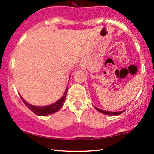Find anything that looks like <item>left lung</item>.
I'll list each match as a JSON object with an SVG mask.
<instances>
[{"instance_id": "1", "label": "left lung", "mask_w": 154, "mask_h": 154, "mask_svg": "<svg viewBox=\"0 0 154 154\" xmlns=\"http://www.w3.org/2000/svg\"><path fill=\"white\" fill-rule=\"evenodd\" d=\"M94 108H95L96 110L100 112L103 113V114H105V115H108V116H118V115L122 114V113H123L124 112H125V110H123V111H120V112H109V111H106V110L100 109L97 108V107L96 106H94Z\"/></svg>"}]
</instances>
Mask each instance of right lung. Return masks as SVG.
<instances>
[{"label": "right lung", "mask_w": 154, "mask_h": 154, "mask_svg": "<svg viewBox=\"0 0 154 154\" xmlns=\"http://www.w3.org/2000/svg\"><path fill=\"white\" fill-rule=\"evenodd\" d=\"M68 91V88H66V91H65L64 95L61 97L60 99H59L57 101H56L55 103H52L51 105H48V106H34V105L29 104V103H27L26 100H24V98L21 97V100L24 102V104L26 105L29 110L32 112L33 113H35L37 116H48V115L53 114V113H55L57 112H58L59 110L61 109V107L63 106V103H64L65 100H66V94H67Z\"/></svg>", "instance_id": "add662e5"}]
</instances>
